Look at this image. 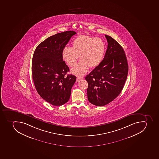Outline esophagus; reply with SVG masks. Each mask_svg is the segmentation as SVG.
<instances>
[{"instance_id":"34e87169","label":"esophagus","mask_w":159,"mask_h":159,"mask_svg":"<svg viewBox=\"0 0 159 159\" xmlns=\"http://www.w3.org/2000/svg\"><path fill=\"white\" fill-rule=\"evenodd\" d=\"M83 79H84L83 77H78V78H76V82L79 83V81H80V80H82Z\"/></svg>"}]
</instances>
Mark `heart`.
<instances>
[{"label": "heart", "instance_id": "obj_1", "mask_svg": "<svg viewBox=\"0 0 159 159\" xmlns=\"http://www.w3.org/2000/svg\"><path fill=\"white\" fill-rule=\"evenodd\" d=\"M72 47L66 46L62 51V57L70 66H75L79 56L80 60L71 72L81 76L87 72L89 67L97 66L104 57L105 44L99 38L87 35H80L72 42Z\"/></svg>", "mask_w": 159, "mask_h": 159}]
</instances>
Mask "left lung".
Instances as JSON below:
<instances>
[{"label": "left lung", "instance_id": "left-lung-1", "mask_svg": "<svg viewBox=\"0 0 159 159\" xmlns=\"http://www.w3.org/2000/svg\"><path fill=\"white\" fill-rule=\"evenodd\" d=\"M108 47L102 61L85 76L90 103L103 106L121 92L126 80L128 66L123 48L110 36L105 35Z\"/></svg>", "mask_w": 159, "mask_h": 159}]
</instances>
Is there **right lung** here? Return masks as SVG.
<instances>
[{"instance_id":"1","label":"right lung","mask_w":159,"mask_h":159,"mask_svg":"<svg viewBox=\"0 0 159 159\" xmlns=\"http://www.w3.org/2000/svg\"><path fill=\"white\" fill-rule=\"evenodd\" d=\"M75 31H68L50 36L36 48L32 63V72L36 90L44 100L52 105L66 104L76 81L63 60L62 51Z\"/></svg>"}]
</instances>
